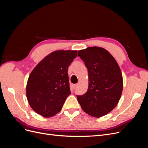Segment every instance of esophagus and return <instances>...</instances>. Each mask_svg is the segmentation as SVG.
Here are the masks:
<instances>
[{
  "label": "esophagus",
  "instance_id": "esophagus-1",
  "mask_svg": "<svg viewBox=\"0 0 148 148\" xmlns=\"http://www.w3.org/2000/svg\"><path fill=\"white\" fill-rule=\"evenodd\" d=\"M77 86H78V84H73V89H75L76 88H77Z\"/></svg>",
  "mask_w": 148,
  "mask_h": 148
}]
</instances>
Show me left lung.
<instances>
[{
  "label": "left lung",
  "mask_w": 148,
  "mask_h": 148,
  "mask_svg": "<svg viewBox=\"0 0 148 148\" xmlns=\"http://www.w3.org/2000/svg\"><path fill=\"white\" fill-rule=\"evenodd\" d=\"M88 71L89 86L83 95H77L82 109L88 115L101 117L112 110L120 99L123 78L113 56L105 49L89 47L78 51Z\"/></svg>",
  "instance_id": "obj_1"
}]
</instances>
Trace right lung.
I'll return each instance as SVG.
<instances>
[{
	"instance_id": "add662e5",
	"label": "right lung",
	"mask_w": 148,
	"mask_h": 148,
	"mask_svg": "<svg viewBox=\"0 0 148 148\" xmlns=\"http://www.w3.org/2000/svg\"><path fill=\"white\" fill-rule=\"evenodd\" d=\"M77 51H56L43 59L30 73L26 97L36 112L51 117L61 110L71 95L68 68Z\"/></svg>"
}]
</instances>
